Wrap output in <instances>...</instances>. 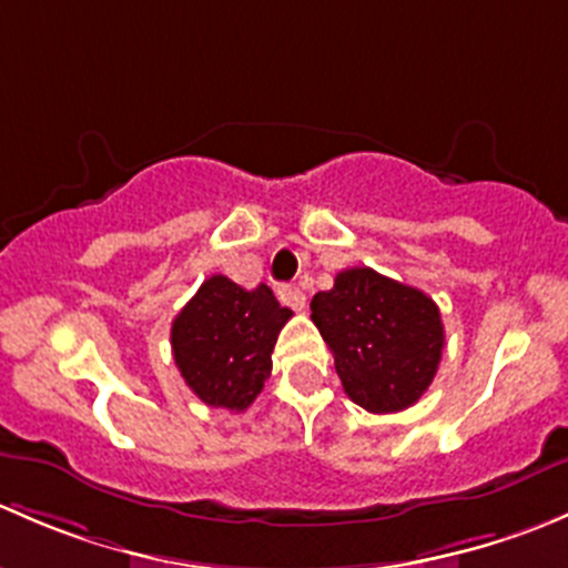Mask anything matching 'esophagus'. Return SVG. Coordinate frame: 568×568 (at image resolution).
<instances>
[{
  "label": "esophagus",
  "mask_w": 568,
  "mask_h": 568,
  "mask_svg": "<svg viewBox=\"0 0 568 568\" xmlns=\"http://www.w3.org/2000/svg\"><path fill=\"white\" fill-rule=\"evenodd\" d=\"M278 301H282L284 306L295 308V312H303V306H306V295H303L301 286H295V284L278 286Z\"/></svg>",
  "instance_id": "34e87169"
}]
</instances>
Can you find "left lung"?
I'll return each instance as SVG.
<instances>
[{"instance_id":"8db88e82","label":"left lung","mask_w":568,"mask_h":568,"mask_svg":"<svg viewBox=\"0 0 568 568\" xmlns=\"http://www.w3.org/2000/svg\"><path fill=\"white\" fill-rule=\"evenodd\" d=\"M312 320L331 347L347 396L369 413L415 405L435 379L446 347L437 303L372 267L338 273L333 290L312 297Z\"/></svg>"}]
</instances>
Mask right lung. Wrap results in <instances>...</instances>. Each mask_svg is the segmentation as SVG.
I'll use <instances>...</instances> for the list:
<instances>
[{
    "label": "right lung",
    "mask_w": 568,
    "mask_h": 568,
    "mask_svg": "<svg viewBox=\"0 0 568 568\" xmlns=\"http://www.w3.org/2000/svg\"><path fill=\"white\" fill-rule=\"evenodd\" d=\"M290 317L267 284L243 290L221 273L210 276L174 317V364L204 405L243 413L271 377L273 347Z\"/></svg>",
    "instance_id": "obj_1"
}]
</instances>
